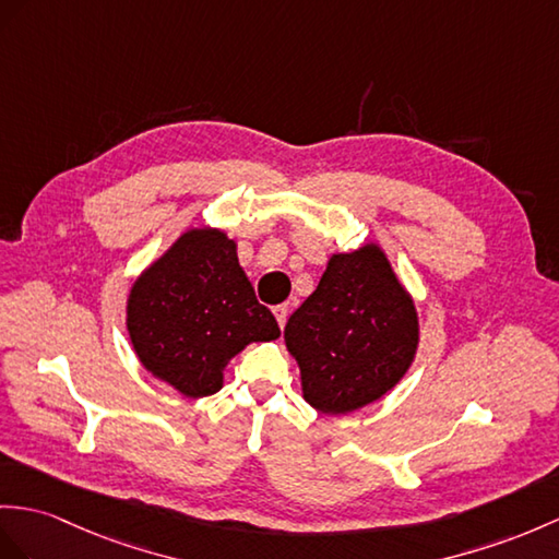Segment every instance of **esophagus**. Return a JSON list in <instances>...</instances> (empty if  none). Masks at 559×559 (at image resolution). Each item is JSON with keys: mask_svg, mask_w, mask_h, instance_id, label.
I'll list each match as a JSON object with an SVG mask.
<instances>
[{"mask_svg": "<svg viewBox=\"0 0 559 559\" xmlns=\"http://www.w3.org/2000/svg\"><path fill=\"white\" fill-rule=\"evenodd\" d=\"M272 312H275V318H277V324H280V326L287 324V318H289V306H287V304L275 306V308H272Z\"/></svg>", "mask_w": 559, "mask_h": 559, "instance_id": "1", "label": "esophagus"}]
</instances>
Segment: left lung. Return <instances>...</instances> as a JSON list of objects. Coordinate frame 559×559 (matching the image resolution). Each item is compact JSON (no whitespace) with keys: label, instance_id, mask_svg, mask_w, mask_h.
<instances>
[{"label":"left lung","instance_id":"obj_1","mask_svg":"<svg viewBox=\"0 0 559 559\" xmlns=\"http://www.w3.org/2000/svg\"><path fill=\"white\" fill-rule=\"evenodd\" d=\"M284 344L308 405L324 415L356 413L411 370L419 346L415 298L377 241L332 253L316 292L284 326Z\"/></svg>","mask_w":559,"mask_h":559}]
</instances>
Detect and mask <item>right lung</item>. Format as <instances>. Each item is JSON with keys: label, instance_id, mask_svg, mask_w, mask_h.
<instances>
[{"label": "right lung", "instance_id": "right-lung-1", "mask_svg": "<svg viewBox=\"0 0 559 559\" xmlns=\"http://www.w3.org/2000/svg\"><path fill=\"white\" fill-rule=\"evenodd\" d=\"M126 324L144 370L187 399L213 396L229 360L280 336L239 265L237 241L211 225L187 227L140 272Z\"/></svg>", "mask_w": 559, "mask_h": 559}]
</instances>
